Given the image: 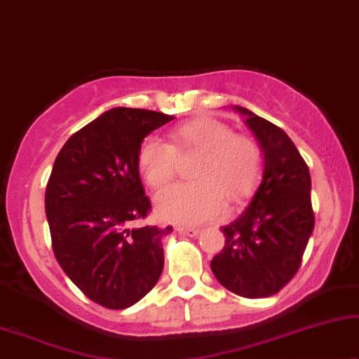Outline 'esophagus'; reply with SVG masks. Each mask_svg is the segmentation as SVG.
Returning a JSON list of instances; mask_svg holds the SVG:
<instances>
[{"label": "esophagus", "instance_id": "1", "mask_svg": "<svg viewBox=\"0 0 359 359\" xmlns=\"http://www.w3.org/2000/svg\"><path fill=\"white\" fill-rule=\"evenodd\" d=\"M177 231H179L180 235H184V236H192V238H195V236H198V235H200V229H198V228L179 226V228H177Z\"/></svg>", "mask_w": 359, "mask_h": 359}]
</instances>
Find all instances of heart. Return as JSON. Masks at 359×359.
<instances>
[{"instance_id": "b5f03b06", "label": "heart", "mask_w": 359, "mask_h": 359, "mask_svg": "<svg viewBox=\"0 0 359 359\" xmlns=\"http://www.w3.org/2000/svg\"><path fill=\"white\" fill-rule=\"evenodd\" d=\"M172 144L147 136L137 151V167L152 189H162L177 172V156L198 152L192 182L167 187L157 194L156 213L179 224H198L217 219L226 210V197L241 202L256 189L262 172L259 144L245 135H235L228 124L210 116L189 119L170 135Z\"/></svg>"}]
</instances>
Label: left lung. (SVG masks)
Returning <instances> with one entry per match:
<instances>
[{"instance_id":"left-lung-1","label":"left lung","mask_w":359,"mask_h":359,"mask_svg":"<svg viewBox=\"0 0 359 359\" xmlns=\"http://www.w3.org/2000/svg\"><path fill=\"white\" fill-rule=\"evenodd\" d=\"M264 156L262 179L248 208L223 226L224 248L210 262L218 283L248 299L279 292L299 271L315 217L309 167L284 130L243 107Z\"/></svg>"}]
</instances>
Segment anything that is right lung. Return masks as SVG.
Here are the masks:
<instances>
[{
  "instance_id": "obj_1",
  "label": "right lung",
  "mask_w": 359,
  "mask_h": 359,
  "mask_svg": "<svg viewBox=\"0 0 359 359\" xmlns=\"http://www.w3.org/2000/svg\"><path fill=\"white\" fill-rule=\"evenodd\" d=\"M174 119L140 108H113L69 137L46 189L55 259L90 300L121 310L144 297L164 269L170 226L131 228L151 210L137 151Z\"/></svg>"
}]
</instances>
